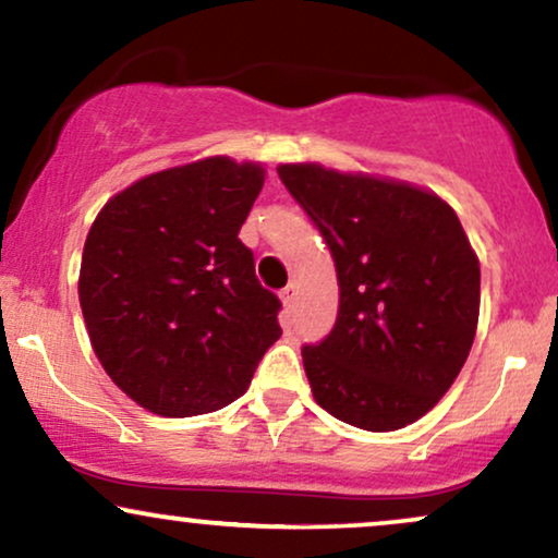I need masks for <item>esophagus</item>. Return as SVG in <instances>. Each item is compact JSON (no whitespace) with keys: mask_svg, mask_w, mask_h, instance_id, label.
<instances>
[{"mask_svg":"<svg viewBox=\"0 0 558 558\" xmlns=\"http://www.w3.org/2000/svg\"><path fill=\"white\" fill-rule=\"evenodd\" d=\"M279 298H281V302H284L287 311H292L294 302H298V284H287L284 290L279 292Z\"/></svg>","mask_w":558,"mask_h":558,"instance_id":"obj_1","label":"esophagus"}]
</instances>
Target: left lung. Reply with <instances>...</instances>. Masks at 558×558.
<instances>
[{"mask_svg": "<svg viewBox=\"0 0 558 558\" xmlns=\"http://www.w3.org/2000/svg\"><path fill=\"white\" fill-rule=\"evenodd\" d=\"M339 277L331 333L302 347L320 409L367 432L416 422L469 360L481 268L456 211L409 183L279 165Z\"/></svg>", "mask_w": 558, "mask_h": 558, "instance_id": "8db88e82", "label": "left lung"}]
</instances>
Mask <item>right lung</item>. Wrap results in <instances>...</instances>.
Masks as SVG:
<instances>
[{"mask_svg":"<svg viewBox=\"0 0 558 558\" xmlns=\"http://www.w3.org/2000/svg\"><path fill=\"white\" fill-rule=\"evenodd\" d=\"M260 185V165L206 157L129 185L89 227L80 268L89 341L153 414L232 403L281 336V302L238 238Z\"/></svg>","mask_w":558,"mask_h":558,"instance_id":"right-lung-1","label":"right lung"}]
</instances>
